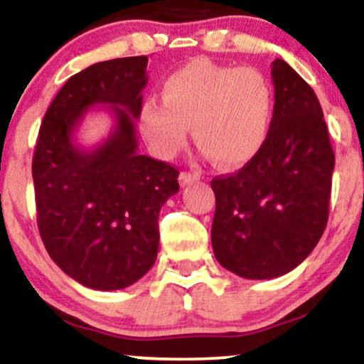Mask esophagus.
Instances as JSON below:
<instances>
[{"label": "esophagus", "mask_w": 364, "mask_h": 364, "mask_svg": "<svg viewBox=\"0 0 364 364\" xmlns=\"http://www.w3.org/2000/svg\"><path fill=\"white\" fill-rule=\"evenodd\" d=\"M200 179V176H198L196 173H191V171H183L181 174H179V183H181V186H188L191 185V183H195Z\"/></svg>", "instance_id": "1"}]
</instances>
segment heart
Here are the masks:
<instances>
[{"mask_svg":"<svg viewBox=\"0 0 364 364\" xmlns=\"http://www.w3.org/2000/svg\"><path fill=\"white\" fill-rule=\"evenodd\" d=\"M163 102L148 99L139 126L151 151L173 158L188 139V127L206 158L220 168L250 163L264 148L274 114V92L250 67L195 60L163 82Z\"/></svg>","mask_w":364,"mask_h":364,"instance_id":"obj_1","label":"heart"}]
</instances>
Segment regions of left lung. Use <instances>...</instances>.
I'll return each mask as SVG.
<instances>
[{
	"mask_svg": "<svg viewBox=\"0 0 364 364\" xmlns=\"http://www.w3.org/2000/svg\"><path fill=\"white\" fill-rule=\"evenodd\" d=\"M274 114L264 148L237 173L211 179L216 260L243 279L291 272L323 237L334 153L314 90L272 62Z\"/></svg>",
	"mask_w": 364,
	"mask_h": 364,
	"instance_id": "left-lung-1",
	"label": "left lung"
}]
</instances>
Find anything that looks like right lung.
Returning a JSON list of instances; mask_svg holds the SVG:
<instances>
[{"mask_svg": "<svg viewBox=\"0 0 364 364\" xmlns=\"http://www.w3.org/2000/svg\"><path fill=\"white\" fill-rule=\"evenodd\" d=\"M146 67L142 55L72 75L36 141L31 173L40 237L68 277L95 291L129 287L154 265L159 210L179 191L176 168L137 153ZM94 105H107L117 124L105 141L84 150L73 132Z\"/></svg>", "mask_w": 364, "mask_h": 364, "instance_id": "add662e5", "label": "right lung"}]
</instances>
